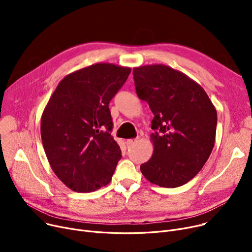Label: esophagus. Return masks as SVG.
<instances>
[{
    "label": "esophagus",
    "instance_id": "esophagus-1",
    "mask_svg": "<svg viewBox=\"0 0 252 252\" xmlns=\"http://www.w3.org/2000/svg\"><path fill=\"white\" fill-rule=\"evenodd\" d=\"M137 141V139H127L126 141V144L127 145V146H128V145H131V144H134L135 142Z\"/></svg>",
    "mask_w": 252,
    "mask_h": 252
}]
</instances>
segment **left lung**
Listing matches in <instances>:
<instances>
[{
	"label": "left lung",
	"instance_id": "8db88e82",
	"mask_svg": "<svg viewBox=\"0 0 252 252\" xmlns=\"http://www.w3.org/2000/svg\"><path fill=\"white\" fill-rule=\"evenodd\" d=\"M137 95L154 114L150 159L141 164L152 184L177 188L203 167L216 141L218 115L200 85L181 71L155 64L133 70Z\"/></svg>",
	"mask_w": 252,
	"mask_h": 252
}]
</instances>
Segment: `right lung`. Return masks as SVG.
Wrapping results in <instances>:
<instances>
[{
  "instance_id": "right-lung-1",
  "label": "right lung",
  "mask_w": 252,
  "mask_h": 252,
  "mask_svg": "<svg viewBox=\"0 0 252 252\" xmlns=\"http://www.w3.org/2000/svg\"><path fill=\"white\" fill-rule=\"evenodd\" d=\"M129 73V67L111 63L76 70L59 83L43 112L41 136L49 163L75 192L106 186L122 158L111 136L108 105Z\"/></svg>"
}]
</instances>
